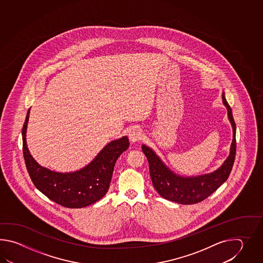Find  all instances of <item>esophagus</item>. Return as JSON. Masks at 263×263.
<instances>
[{
	"mask_svg": "<svg viewBox=\"0 0 263 263\" xmlns=\"http://www.w3.org/2000/svg\"><path fill=\"white\" fill-rule=\"evenodd\" d=\"M142 137H143V134H142L141 129L138 128H133V129H129V138L130 142H133V143L138 142L139 140L142 139Z\"/></svg>",
	"mask_w": 263,
	"mask_h": 263,
	"instance_id": "1",
	"label": "esophagus"
}]
</instances>
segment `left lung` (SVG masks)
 Returning <instances> with one entry per match:
<instances>
[{"mask_svg": "<svg viewBox=\"0 0 263 263\" xmlns=\"http://www.w3.org/2000/svg\"><path fill=\"white\" fill-rule=\"evenodd\" d=\"M222 99L223 104L228 110V118L232 127L233 138L229 157L215 171L193 177L180 176L168 167L152 148L142 145V151L149 164V174L153 186L163 198L182 205L196 204L211 196L229 178L236 154V124L223 92Z\"/></svg>", "mask_w": 263, "mask_h": 263, "instance_id": "1", "label": "left lung"}]
</instances>
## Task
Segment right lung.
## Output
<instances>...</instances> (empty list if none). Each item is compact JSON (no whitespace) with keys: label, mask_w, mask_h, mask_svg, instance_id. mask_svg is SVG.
Returning a JSON list of instances; mask_svg holds the SVG:
<instances>
[{"label":"right lung","mask_w":263,"mask_h":263,"mask_svg":"<svg viewBox=\"0 0 263 263\" xmlns=\"http://www.w3.org/2000/svg\"><path fill=\"white\" fill-rule=\"evenodd\" d=\"M30 109L23 124V157L34 186L50 200L63 207L79 209L99 201L108 192L118 157L129 148L128 137L112 140L87 165L77 171L66 173L52 171L40 165L29 151L26 133Z\"/></svg>","instance_id":"1"}]
</instances>
